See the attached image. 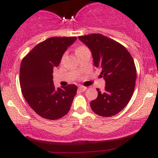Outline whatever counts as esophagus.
Here are the masks:
<instances>
[{
    "mask_svg": "<svg viewBox=\"0 0 158 158\" xmlns=\"http://www.w3.org/2000/svg\"><path fill=\"white\" fill-rule=\"evenodd\" d=\"M79 89L81 90V91H85V90H87V87H85V86H82V85H80V86L79 87Z\"/></svg>",
    "mask_w": 158,
    "mask_h": 158,
    "instance_id": "1",
    "label": "esophagus"
}]
</instances>
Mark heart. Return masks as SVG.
<instances>
[{
	"label": "heart",
	"instance_id": "obj_1",
	"mask_svg": "<svg viewBox=\"0 0 158 158\" xmlns=\"http://www.w3.org/2000/svg\"><path fill=\"white\" fill-rule=\"evenodd\" d=\"M87 48L86 47H85V46H79V47H77V49H76V53L77 54H79V53H80L81 52H82V51H84V50H87Z\"/></svg>",
	"mask_w": 158,
	"mask_h": 158
}]
</instances>
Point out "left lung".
Segmentation results:
<instances>
[{
    "instance_id": "left-lung-1",
    "label": "left lung",
    "mask_w": 158,
    "mask_h": 158,
    "mask_svg": "<svg viewBox=\"0 0 158 158\" xmlns=\"http://www.w3.org/2000/svg\"><path fill=\"white\" fill-rule=\"evenodd\" d=\"M92 52L94 64L102 69L106 80L104 91L97 88V99L90 108L102 117H111L121 111L133 95L137 79L133 58L123 45L99 33L79 36Z\"/></svg>"
}]
</instances>
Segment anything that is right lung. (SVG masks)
<instances>
[{"instance_id": "add662e5", "label": "right lung", "mask_w": 158, "mask_h": 158, "mask_svg": "<svg viewBox=\"0 0 158 158\" xmlns=\"http://www.w3.org/2000/svg\"><path fill=\"white\" fill-rule=\"evenodd\" d=\"M77 40V37H51L39 43L23 58L20 85L23 97L36 114L48 119H58L70 109L77 91L76 85L56 88L53 68Z\"/></svg>"}]
</instances>
